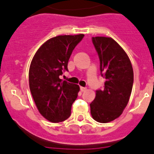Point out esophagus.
Masks as SVG:
<instances>
[{"label": "esophagus", "instance_id": "34e87169", "mask_svg": "<svg viewBox=\"0 0 154 154\" xmlns=\"http://www.w3.org/2000/svg\"><path fill=\"white\" fill-rule=\"evenodd\" d=\"M80 89H81V92H85L86 90V88L85 87H82V86H80Z\"/></svg>", "mask_w": 154, "mask_h": 154}]
</instances>
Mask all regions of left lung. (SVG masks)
<instances>
[{"instance_id":"left-lung-1","label":"left lung","mask_w":154,"mask_h":154,"mask_svg":"<svg viewBox=\"0 0 154 154\" xmlns=\"http://www.w3.org/2000/svg\"><path fill=\"white\" fill-rule=\"evenodd\" d=\"M92 43L100 61L104 89L97 90L90 103L92 118L106 123L117 119L127 106L133 84V70L123 48L109 37H95Z\"/></svg>"}]
</instances>
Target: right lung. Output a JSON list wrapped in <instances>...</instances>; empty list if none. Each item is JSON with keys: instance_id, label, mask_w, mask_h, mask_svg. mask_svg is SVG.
I'll use <instances>...</instances> for the list:
<instances>
[{"instance_id": "add662e5", "label": "right lung", "mask_w": 154, "mask_h": 154, "mask_svg": "<svg viewBox=\"0 0 154 154\" xmlns=\"http://www.w3.org/2000/svg\"><path fill=\"white\" fill-rule=\"evenodd\" d=\"M83 37V34H79L48 39L38 49L30 65L31 95L39 112L51 123L67 119L78 96L79 86L62 81L59 76L63 71H68L72 52Z\"/></svg>"}]
</instances>
